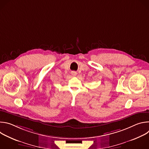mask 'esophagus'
Here are the masks:
<instances>
[{
    "label": "esophagus",
    "instance_id": "esophagus-1",
    "mask_svg": "<svg viewBox=\"0 0 149 149\" xmlns=\"http://www.w3.org/2000/svg\"><path fill=\"white\" fill-rule=\"evenodd\" d=\"M77 72L75 71H72L71 72V74L73 75V76H76L77 75Z\"/></svg>",
    "mask_w": 149,
    "mask_h": 149
}]
</instances>
